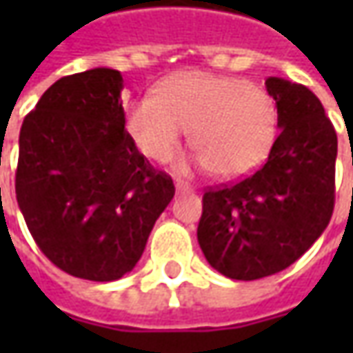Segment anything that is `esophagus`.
<instances>
[{"label": "esophagus", "instance_id": "1", "mask_svg": "<svg viewBox=\"0 0 353 353\" xmlns=\"http://www.w3.org/2000/svg\"><path fill=\"white\" fill-rule=\"evenodd\" d=\"M174 188H176V194H186V192H190V186H188V184L181 183V181H176Z\"/></svg>", "mask_w": 353, "mask_h": 353}]
</instances>
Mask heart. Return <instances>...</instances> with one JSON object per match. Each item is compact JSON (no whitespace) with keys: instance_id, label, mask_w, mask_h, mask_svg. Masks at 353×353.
Wrapping results in <instances>:
<instances>
[{"instance_id":"b5f03b06","label":"heart","mask_w":353,"mask_h":353,"mask_svg":"<svg viewBox=\"0 0 353 353\" xmlns=\"http://www.w3.org/2000/svg\"><path fill=\"white\" fill-rule=\"evenodd\" d=\"M196 147L192 165L224 179L245 176L263 163L277 137V108L257 84L186 70L165 78L155 96L129 105L125 129L143 155L167 163L186 129Z\"/></svg>"}]
</instances>
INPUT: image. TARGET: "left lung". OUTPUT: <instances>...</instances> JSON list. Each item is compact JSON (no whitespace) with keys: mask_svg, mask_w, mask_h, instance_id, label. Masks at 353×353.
Segmentation results:
<instances>
[{"mask_svg":"<svg viewBox=\"0 0 353 353\" xmlns=\"http://www.w3.org/2000/svg\"><path fill=\"white\" fill-rule=\"evenodd\" d=\"M281 129L251 176L202 198L198 243L206 261L236 281L287 269L326 230L334 210L338 137L320 100L303 86L267 78Z\"/></svg>","mask_w":353,"mask_h":353,"instance_id":"1","label":"left lung"}]
</instances>
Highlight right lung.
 Masks as SVG:
<instances>
[{"label":"right lung","mask_w":353,"mask_h":353,"mask_svg":"<svg viewBox=\"0 0 353 353\" xmlns=\"http://www.w3.org/2000/svg\"><path fill=\"white\" fill-rule=\"evenodd\" d=\"M121 90L114 68L64 76L19 133L15 194L31 236L59 269L100 283L137 265L174 196L125 131Z\"/></svg>","instance_id":"right-lung-1"}]
</instances>
